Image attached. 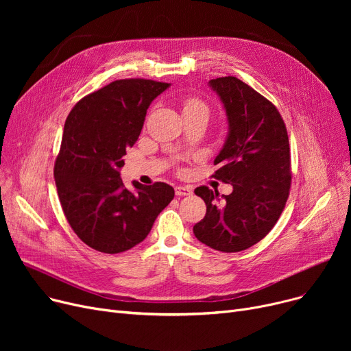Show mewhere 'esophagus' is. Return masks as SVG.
I'll list each match as a JSON object with an SVG mask.
<instances>
[{
	"mask_svg": "<svg viewBox=\"0 0 351 351\" xmlns=\"http://www.w3.org/2000/svg\"><path fill=\"white\" fill-rule=\"evenodd\" d=\"M175 193L178 196H191L193 192H192V188L191 186H183V185H179L175 188Z\"/></svg>",
	"mask_w": 351,
	"mask_h": 351,
	"instance_id": "1",
	"label": "esophagus"
}]
</instances>
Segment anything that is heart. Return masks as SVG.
Listing matches in <instances>:
<instances>
[{"instance_id":"obj_1","label":"heart","mask_w":351,"mask_h":351,"mask_svg":"<svg viewBox=\"0 0 351 351\" xmlns=\"http://www.w3.org/2000/svg\"><path fill=\"white\" fill-rule=\"evenodd\" d=\"M193 109H205V110H208L206 105L202 102V101L196 99V98H188V99L183 101V112H188V110H193Z\"/></svg>"}]
</instances>
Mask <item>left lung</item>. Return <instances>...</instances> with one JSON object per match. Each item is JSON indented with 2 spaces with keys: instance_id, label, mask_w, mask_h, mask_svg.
<instances>
[{
  "instance_id": "8db88e82",
  "label": "left lung",
  "mask_w": 351,
  "mask_h": 351,
  "mask_svg": "<svg viewBox=\"0 0 351 351\" xmlns=\"http://www.w3.org/2000/svg\"><path fill=\"white\" fill-rule=\"evenodd\" d=\"M210 86L229 121L212 178L232 183L233 192L219 199L208 186L195 189L205 200L206 215L193 233L215 250L234 253L261 242L286 206L291 185L289 136L278 108L243 81L223 77L212 80Z\"/></svg>"
}]
</instances>
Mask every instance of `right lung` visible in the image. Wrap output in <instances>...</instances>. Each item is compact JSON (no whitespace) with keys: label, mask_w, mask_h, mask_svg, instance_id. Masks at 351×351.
<instances>
[{"label":"right lung","mask_w":351,"mask_h":351,"mask_svg":"<svg viewBox=\"0 0 351 351\" xmlns=\"http://www.w3.org/2000/svg\"><path fill=\"white\" fill-rule=\"evenodd\" d=\"M168 86L143 78L117 80L84 97L65 121L55 185L69 226L92 249L110 254L132 249L175 196L163 182H134L131 192L119 176L147 108Z\"/></svg>","instance_id":"add662e5"}]
</instances>
